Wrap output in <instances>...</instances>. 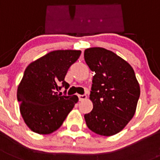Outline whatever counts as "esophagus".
Listing matches in <instances>:
<instances>
[{
  "mask_svg": "<svg viewBox=\"0 0 160 160\" xmlns=\"http://www.w3.org/2000/svg\"><path fill=\"white\" fill-rule=\"evenodd\" d=\"M78 97H79V99H80V101L85 100V99L87 98L86 94H79V95H78Z\"/></svg>",
  "mask_w": 160,
  "mask_h": 160,
  "instance_id": "obj_1",
  "label": "esophagus"
}]
</instances>
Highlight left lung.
I'll list each match as a JSON object with an SVG mask.
<instances>
[{
  "label": "left lung",
  "mask_w": 160,
  "mask_h": 160,
  "mask_svg": "<svg viewBox=\"0 0 160 160\" xmlns=\"http://www.w3.org/2000/svg\"><path fill=\"white\" fill-rule=\"evenodd\" d=\"M84 61L95 72L89 99L93 109L84 115L87 127L96 134L116 135L134 117L141 89L132 66L102 48L84 50Z\"/></svg>",
  "instance_id": "left-lung-1"
}]
</instances>
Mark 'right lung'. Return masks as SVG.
<instances>
[{"label":"right lung","mask_w":160,"mask_h":160,"mask_svg":"<svg viewBox=\"0 0 160 160\" xmlns=\"http://www.w3.org/2000/svg\"><path fill=\"white\" fill-rule=\"evenodd\" d=\"M80 50H57L31 62L17 89L19 111L28 128L38 134L52 133L62 125L79 98L58 94L67 89L65 76L80 58Z\"/></svg>","instance_id":"1"}]
</instances>
